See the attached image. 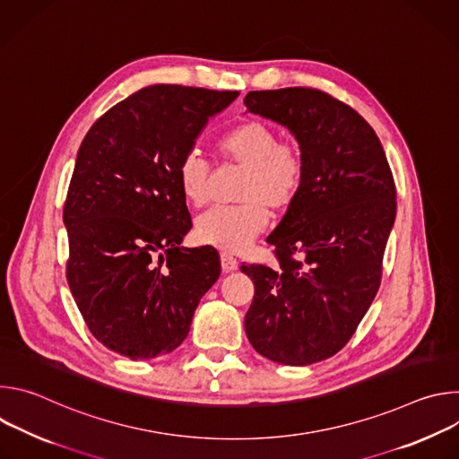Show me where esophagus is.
<instances>
[{
	"label": "esophagus",
	"mask_w": 459,
	"mask_h": 459,
	"mask_svg": "<svg viewBox=\"0 0 459 459\" xmlns=\"http://www.w3.org/2000/svg\"><path fill=\"white\" fill-rule=\"evenodd\" d=\"M238 259L236 257H232L230 254H227V252H223L221 254V269H223V273H232V271H236L238 269Z\"/></svg>",
	"instance_id": "34e87169"
}]
</instances>
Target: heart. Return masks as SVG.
<instances>
[{"mask_svg": "<svg viewBox=\"0 0 459 459\" xmlns=\"http://www.w3.org/2000/svg\"><path fill=\"white\" fill-rule=\"evenodd\" d=\"M223 158L245 167L238 202L241 205L214 207L195 221V238L223 252H243L267 229L269 214L292 205L305 178V161L294 143L280 142V134L264 121H243L221 136ZM178 183L183 198L202 207L211 195V165L198 149H190L178 163Z\"/></svg>", "mask_w": 459, "mask_h": 459, "instance_id": "heart-1", "label": "heart"}]
</instances>
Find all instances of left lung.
<instances>
[{
	"instance_id": "8db88e82",
	"label": "left lung",
	"mask_w": 459,
	"mask_h": 459,
	"mask_svg": "<svg viewBox=\"0 0 459 459\" xmlns=\"http://www.w3.org/2000/svg\"><path fill=\"white\" fill-rule=\"evenodd\" d=\"M247 112L296 138L305 178L267 238L280 267L241 265L254 283L245 316L250 345L276 363L303 367L351 340L381 281L396 220V185L372 126L316 89L252 91Z\"/></svg>"
}]
</instances>
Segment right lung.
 Returning a JSON list of instances; mask_svg holds the SVG:
<instances>
[{"label":"right lung","mask_w":459,"mask_h":459,"mask_svg":"<svg viewBox=\"0 0 459 459\" xmlns=\"http://www.w3.org/2000/svg\"><path fill=\"white\" fill-rule=\"evenodd\" d=\"M239 92L145 87L87 133L63 209L67 280L92 336L130 359L178 349L221 273L212 248H185L192 221L178 163Z\"/></svg>","instance_id":"add662e5"}]
</instances>
